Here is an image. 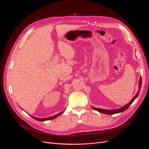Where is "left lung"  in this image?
Instances as JSON below:
<instances>
[{"mask_svg": "<svg viewBox=\"0 0 149 149\" xmlns=\"http://www.w3.org/2000/svg\"><path fill=\"white\" fill-rule=\"evenodd\" d=\"M139 91H137V93H136V94L135 95V96L133 98V99L127 104H126V105H125L124 107H122L121 108H119V109H115V110H106V109H100V108H94V107H92L94 109L100 112H101V113H105V114H107V115H112V114H115V113H119V112H122L125 110H126L129 107V106L132 104V103L134 101V100L137 97L139 94V92H140V88H141V78L140 77V80H139Z\"/></svg>", "mask_w": 149, "mask_h": 149, "instance_id": "1", "label": "left lung"}]
</instances>
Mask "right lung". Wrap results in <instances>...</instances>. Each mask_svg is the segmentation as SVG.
I'll return each mask as SVG.
<instances>
[{"mask_svg":"<svg viewBox=\"0 0 149 149\" xmlns=\"http://www.w3.org/2000/svg\"><path fill=\"white\" fill-rule=\"evenodd\" d=\"M62 113H63V112H61V113H58V114H56V115H54V116H51V117H48V118H42V119H41V118H36V117H34V116H31V115H30V116H31L33 118H34V119H36V120H39V121H44V120H51V119H54V118L58 117V116H59L60 115H61Z\"/></svg>","mask_w":149,"mask_h":149,"instance_id":"obj_1","label":"right lung"}]
</instances>
